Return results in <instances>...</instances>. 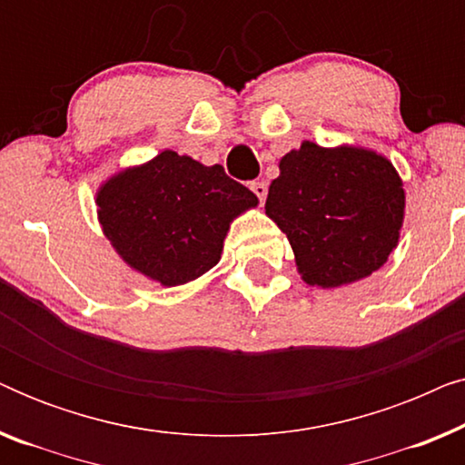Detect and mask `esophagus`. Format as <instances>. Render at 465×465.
I'll list each match as a JSON object with an SVG mask.
<instances>
[{"label": "esophagus", "mask_w": 465, "mask_h": 465, "mask_svg": "<svg viewBox=\"0 0 465 465\" xmlns=\"http://www.w3.org/2000/svg\"><path fill=\"white\" fill-rule=\"evenodd\" d=\"M250 188H252V193L258 196L260 203H264L266 193H269V186H266V182H252Z\"/></svg>", "instance_id": "34e87169"}]
</instances>
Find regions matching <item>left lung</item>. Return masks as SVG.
I'll use <instances>...</instances> for the list:
<instances>
[{"label":"left lung","mask_w":465,"mask_h":465,"mask_svg":"<svg viewBox=\"0 0 465 465\" xmlns=\"http://www.w3.org/2000/svg\"><path fill=\"white\" fill-rule=\"evenodd\" d=\"M404 201L396 167L374 150L302 142L279 161L264 209L288 237L302 282L330 290L387 262L400 241Z\"/></svg>","instance_id":"obj_1"}]
</instances>
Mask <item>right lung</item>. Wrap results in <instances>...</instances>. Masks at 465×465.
Here are the masks:
<instances>
[{
  "label": "right lung",
  "instance_id": "obj_1",
  "mask_svg": "<svg viewBox=\"0 0 465 465\" xmlns=\"http://www.w3.org/2000/svg\"><path fill=\"white\" fill-rule=\"evenodd\" d=\"M94 203L118 256L139 275L175 288L220 262L232 220L258 207V196L222 164L207 167L163 150L107 177Z\"/></svg>",
  "mask_w": 465,
  "mask_h": 465
}]
</instances>
